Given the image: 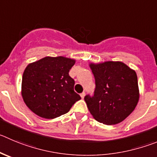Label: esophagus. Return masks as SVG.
I'll list each match as a JSON object with an SVG mask.
<instances>
[{
  "mask_svg": "<svg viewBox=\"0 0 157 157\" xmlns=\"http://www.w3.org/2000/svg\"><path fill=\"white\" fill-rule=\"evenodd\" d=\"M84 96H85V93H84V92H83V93L80 94V97H81V98H84Z\"/></svg>",
  "mask_w": 157,
  "mask_h": 157,
  "instance_id": "1",
  "label": "esophagus"
}]
</instances>
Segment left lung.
Returning a JSON list of instances; mask_svg holds the SVG:
<instances>
[{
  "label": "left lung",
  "instance_id": "obj_1",
  "mask_svg": "<svg viewBox=\"0 0 157 157\" xmlns=\"http://www.w3.org/2000/svg\"><path fill=\"white\" fill-rule=\"evenodd\" d=\"M95 79L93 96L84 97L90 114L98 121L115 125L125 119L139 101L136 72L121 62L90 64Z\"/></svg>",
  "mask_w": 157,
  "mask_h": 157
}]
</instances>
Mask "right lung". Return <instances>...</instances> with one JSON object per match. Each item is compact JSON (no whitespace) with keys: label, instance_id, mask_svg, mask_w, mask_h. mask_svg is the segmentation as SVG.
<instances>
[{"label":"right lung","instance_id":"add662e5","mask_svg":"<svg viewBox=\"0 0 157 157\" xmlns=\"http://www.w3.org/2000/svg\"><path fill=\"white\" fill-rule=\"evenodd\" d=\"M74 59L45 57L27 66L22 76L21 94L29 109L42 118L52 119L67 113L81 99L74 90L69 75Z\"/></svg>","mask_w":157,"mask_h":157}]
</instances>
